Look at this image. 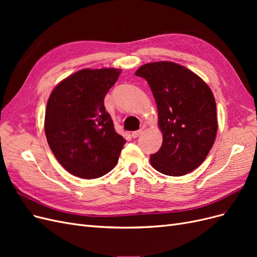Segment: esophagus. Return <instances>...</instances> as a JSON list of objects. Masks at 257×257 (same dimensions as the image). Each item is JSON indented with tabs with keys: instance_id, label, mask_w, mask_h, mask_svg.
I'll return each mask as SVG.
<instances>
[{
	"instance_id": "1",
	"label": "esophagus",
	"mask_w": 257,
	"mask_h": 257,
	"mask_svg": "<svg viewBox=\"0 0 257 257\" xmlns=\"http://www.w3.org/2000/svg\"><path fill=\"white\" fill-rule=\"evenodd\" d=\"M142 133H143V130L135 131V132H133V133H132V137H133V138H137L139 135H142Z\"/></svg>"
}]
</instances>
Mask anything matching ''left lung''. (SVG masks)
I'll use <instances>...</instances> for the list:
<instances>
[{"label": "left lung", "instance_id": "1", "mask_svg": "<svg viewBox=\"0 0 257 257\" xmlns=\"http://www.w3.org/2000/svg\"><path fill=\"white\" fill-rule=\"evenodd\" d=\"M135 75L150 85L163 134L162 147L150 157L151 165L167 176L193 172L215 141L217 118L212 91L199 76L174 62L145 64Z\"/></svg>", "mask_w": 257, "mask_h": 257}]
</instances>
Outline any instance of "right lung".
Instances as JSON below:
<instances>
[{
	"label": "right lung",
	"mask_w": 257,
	"mask_h": 257,
	"mask_svg": "<svg viewBox=\"0 0 257 257\" xmlns=\"http://www.w3.org/2000/svg\"><path fill=\"white\" fill-rule=\"evenodd\" d=\"M116 68H84L54 88L45 114V133L54 157L68 173L99 178L116 165L124 144L104 98L118 80Z\"/></svg>",
	"instance_id": "1"
}]
</instances>
